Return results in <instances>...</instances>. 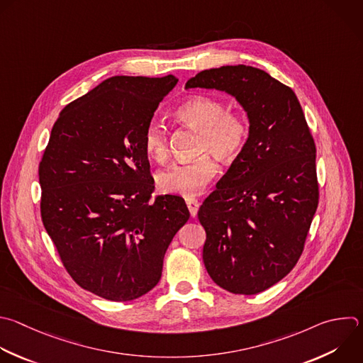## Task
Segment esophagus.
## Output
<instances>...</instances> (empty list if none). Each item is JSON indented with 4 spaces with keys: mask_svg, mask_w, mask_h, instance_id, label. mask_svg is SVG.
Returning a JSON list of instances; mask_svg holds the SVG:
<instances>
[{
    "mask_svg": "<svg viewBox=\"0 0 363 363\" xmlns=\"http://www.w3.org/2000/svg\"><path fill=\"white\" fill-rule=\"evenodd\" d=\"M185 202H186V206H188V209H189L191 216H196L198 208H199V202H198L195 198H186Z\"/></svg>",
    "mask_w": 363,
    "mask_h": 363,
    "instance_id": "1",
    "label": "esophagus"
}]
</instances>
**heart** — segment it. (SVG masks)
I'll use <instances>...</instances> for the list:
<instances>
[{"instance_id":"obj_1","label":"heart","mask_w":363,"mask_h":363,"mask_svg":"<svg viewBox=\"0 0 363 363\" xmlns=\"http://www.w3.org/2000/svg\"><path fill=\"white\" fill-rule=\"evenodd\" d=\"M175 116L179 123L199 133L196 152L201 157L169 165L157 175V184L165 194L194 196L218 172V165L208 154L222 162L233 161L242 152L250 128L242 115L226 111L220 99L208 95H194L185 99L177 108ZM143 147L155 162H164L168 158L167 134L160 124L151 123L145 128Z\"/></svg>"}]
</instances>
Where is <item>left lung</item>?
<instances>
[{
    "instance_id": "1",
    "label": "left lung",
    "mask_w": 363,
    "mask_h": 363,
    "mask_svg": "<svg viewBox=\"0 0 363 363\" xmlns=\"http://www.w3.org/2000/svg\"><path fill=\"white\" fill-rule=\"evenodd\" d=\"M185 88L223 91L248 115L247 144L198 219L212 281L232 294H259L296 265L318 208L316 148L302 106L289 86L250 65L201 71Z\"/></svg>"
}]
</instances>
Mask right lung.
Wrapping results in <instances>:
<instances>
[{"instance_id":"1","label":"right lung","mask_w":363,"mask_h":363,"mask_svg":"<svg viewBox=\"0 0 363 363\" xmlns=\"http://www.w3.org/2000/svg\"><path fill=\"white\" fill-rule=\"evenodd\" d=\"M178 78L116 75L68 104L40 162L41 218L71 278L127 302L161 279L165 252L189 219L185 201L157 196L145 128Z\"/></svg>"}]
</instances>
